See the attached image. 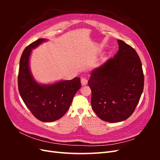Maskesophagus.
<instances>
[{"mask_svg": "<svg viewBox=\"0 0 160 160\" xmlns=\"http://www.w3.org/2000/svg\"><path fill=\"white\" fill-rule=\"evenodd\" d=\"M88 79H87V78H85V77H83V78H81V79L82 85H85L88 84Z\"/></svg>", "mask_w": 160, "mask_h": 160, "instance_id": "obj_1", "label": "esophagus"}]
</instances>
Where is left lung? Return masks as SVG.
Wrapping results in <instances>:
<instances>
[{
	"label": "left lung",
	"instance_id": "left-lung-1",
	"mask_svg": "<svg viewBox=\"0 0 160 160\" xmlns=\"http://www.w3.org/2000/svg\"><path fill=\"white\" fill-rule=\"evenodd\" d=\"M118 42L117 54L92 71L88 81L92 108L101 119L110 123L122 122L132 115L144 86L137 52L125 42Z\"/></svg>",
	"mask_w": 160,
	"mask_h": 160
}]
</instances>
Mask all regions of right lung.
Segmentation results:
<instances>
[{
  "label": "right lung",
  "mask_w": 160,
  "mask_h": 160,
  "mask_svg": "<svg viewBox=\"0 0 160 160\" xmlns=\"http://www.w3.org/2000/svg\"><path fill=\"white\" fill-rule=\"evenodd\" d=\"M47 41L39 38L23 51L19 63L18 86L22 99L32 115L41 122H52L68 111L81 83L79 77L47 85L38 83L34 79L29 67L32 49Z\"/></svg>",
  "instance_id": "1"
}]
</instances>
